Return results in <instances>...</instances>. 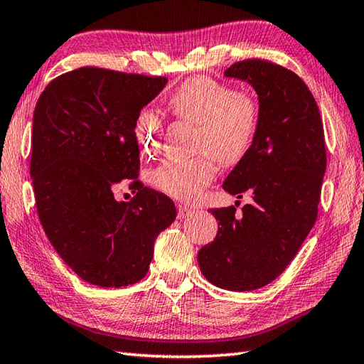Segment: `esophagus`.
Masks as SVG:
<instances>
[{
	"mask_svg": "<svg viewBox=\"0 0 364 364\" xmlns=\"http://www.w3.org/2000/svg\"><path fill=\"white\" fill-rule=\"evenodd\" d=\"M176 210H178V219H186L188 215H191L192 213H194V210H192V208L184 206V205H178Z\"/></svg>",
	"mask_w": 364,
	"mask_h": 364,
	"instance_id": "esophagus-1",
	"label": "esophagus"
}]
</instances>
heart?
Instances as JSON below:
<instances>
[{
	"mask_svg": "<svg viewBox=\"0 0 364 364\" xmlns=\"http://www.w3.org/2000/svg\"><path fill=\"white\" fill-rule=\"evenodd\" d=\"M175 117L202 128L200 150L210 151L222 164H235L250 150L259 123L257 98L236 92L208 76L184 81L168 100ZM136 136L146 149L156 150L164 136V122L153 109L136 119ZM215 176V162L208 154L192 159H168L151 170L153 188L183 202H192Z\"/></svg>",
	"mask_w": 364,
	"mask_h": 364,
	"instance_id": "1",
	"label": "heart"
}]
</instances>
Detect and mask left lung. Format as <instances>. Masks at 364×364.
I'll return each instance as SVG.
<instances>
[{
  "label": "left lung",
  "instance_id": "8db88e82",
  "mask_svg": "<svg viewBox=\"0 0 364 364\" xmlns=\"http://www.w3.org/2000/svg\"><path fill=\"white\" fill-rule=\"evenodd\" d=\"M223 75L247 82L258 97L253 144L222 184L239 198L252 192L253 203L241 215L235 206L211 210L218 236L197 259L208 282L242 292L274 282L297 255L318 218L327 158L318 105L296 73L249 59Z\"/></svg>",
  "mask_w": 364,
  "mask_h": 364
}]
</instances>
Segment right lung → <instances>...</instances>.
Listing matches in <instances>:
<instances>
[{
  "label": "right lung",
  "instance_id": "right-lung-1",
  "mask_svg": "<svg viewBox=\"0 0 364 364\" xmlns=\"http://www.w3.org/2000/svg\"><path fill=\"white\" fill-rule=\"evenodd\" d=\"M167 78L82 67L51 81L33 115L31 178L38 219L73 272L100 288L149 272L158 235L176 218L172 200L137 181L141 109ZM130 181L136 196H113Z\"/></svg>",
  "mask_w": 364,
  "mask_h": 364
}]
</instances>
